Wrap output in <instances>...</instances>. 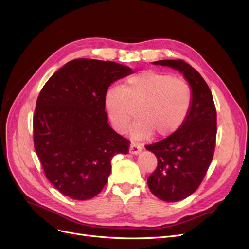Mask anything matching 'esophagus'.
Segmentation results:
<instances>
[{
	"label": "esophagus",
	"instance_id": "34e87169",
	"mask_svg": "<svg viewBox=\"0 0 249 249\" xmlns=\"http://www.w3.org/2000/svg\"><path fill=\"white\" fill-rule=\"evenodd\" d=\"M142 150V146H140L137 143H134L132 142L131 145H130V154L132 155H137L139 154Z\"/></svg>",
	"mask_w": 249,
	"mask_h": 249
}]
</instances>
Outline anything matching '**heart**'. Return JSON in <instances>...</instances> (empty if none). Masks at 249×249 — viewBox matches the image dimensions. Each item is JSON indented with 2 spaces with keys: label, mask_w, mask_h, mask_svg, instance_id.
I'll return each instance as SVG.
<instances>
[{
  "label": "heart",
  "mask_w": 249,
  "mask_h": 249,
  "mask_svg": "<svg viewBox=\"0 0 249 249\" xmlns=\"http://www.w3.org/2000/svg\"><path fill=\"white\" fill-rule=\"evenodd\" d=\"M191 89L188 83L156 71H143L127 79L124 89L110 87L105 95L110 122L119 133H124L135 113L131 105H137L139 118L134 123L131 135L137 140L165 137L183 124L191 106Z\"/></svg>",
  "instance_id": "obj_1"
}]
</instances>
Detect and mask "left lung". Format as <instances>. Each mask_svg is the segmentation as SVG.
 <instances>
[{
	"instance_id": "left-lung-1",
	"label": "left lung",
	"mask_w": 249,
	"mask_h": 249,
	"mask_svg": "<svg viewBox=\"0 0 249 249\" xmlns=\"http://www.w3.org/2000/svg\"><path fill=\"white\" fill-rule=\"evenodd\" d=\"M183 73L191 88V106L179 129L145 148L156 155L158 166L147 178L152 193L164 201L183 200L197 190L213 159L216 108L212 92L199 72L183 60H160Z\"/></svg>"
}]
</instances>
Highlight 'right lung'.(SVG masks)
<instances>
[{
    "label": "right lung",
    "instance_id": "1",
    "mask_svg": "<svg viewBox=\"0 0 249 249\" xmlns=\"http://www.w3.org/2000/svg\"><path fill=\"white\" fill-rule=\"evenodd\" d=\"M133 72L116 62L74 59L41 89L34 146L46 177L65 196L94 197L107 183L112 158L127 154L130 141L108 124L105 95L113 82Z\"/></svg>",
    "mask_w": 249,
    "mask_h": 249
}]
</instances>
